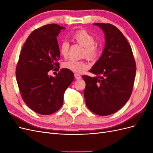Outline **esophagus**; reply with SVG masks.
Returning <instances> with one entry per match:
<instances>
[{"instance_id": "obj_1", "label": "esophagus", "mask_w": 153, "mask_h": 153, "mask_svg": "<svg viewBox=\"0 0 153 153\" xmlns=\"http://www.w3.org/2000/svg\"><path fill=\"white\" fill-rule=\"evenodd\" d=\"M75 79H80V78H81V76L79 75V74L75 73Z\"/></svg>"}]
</instances>
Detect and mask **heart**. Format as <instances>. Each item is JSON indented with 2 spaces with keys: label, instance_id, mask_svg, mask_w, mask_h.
<instances>
[{
  "label": "heart",
  "instance_id": "b5f03b06",
  "mask_svg": "<svg viewBox=\"0 0 153 153\" xmlns=\"http://www.w3.org/2000/svg\"><path fill=\"white\" fill-rule=\"evenodd\" d=\"M72 39L76 43L84 47L82 55L89 60L96 59L100 54V47L95 42L94 36L85 29H79L75 31L72 35ZM69 44L64 41L60 44L59 52L64 57H67L69 53ZM62 67L69 71L75 73H82L89 67L84 61H78L69 59L62 63Z\"/></svg>",
  "mask_w": 153,
  "mask_h": 153
}]
</instances>
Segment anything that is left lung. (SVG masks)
I'll list each match as a JSON object with an SVG mask.
<instances>
[{
  "mask_svg": "<svg viewBox=\"0 0 153 153\" xmlns=\"http://www.w3.org/2000/svg\"><path fill=\"white\" fill-rule=\"evenodd\" d=\"M105 34L101 57L90 69L96 76L84 75V97L91 112L105 116L117 112L130 98L136 74L132 49L122 32L110 24L96 23Z\"/></svg>",
  "mask_w": 153,
  "mask_h": 153,
  "instance_id": "8db88e82",
  "label": "left lung"
}]
</instances>
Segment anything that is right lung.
Listing matches in <instances>:
<instances>
[{
  "mask_svg": "<svg viewBox=\"0 0 153 153\" xmlns=\"http://www.w3.org/2000/svg\"><path fill=\"white\" fill-rule=\"evenodd\" d=\"M62 29L65 27L50 24L32 31L16 64V78L22 98L31 110L41 115H50L61 108L64 92L75 78L65 68L55 77L48 75L50 70L59 69L57 36Z\"/></svg>",
  "mask_w": 153,
  "mask_h": 153,
  "instance_id": "obj_1",
  "label": "right lung"
}]
</instances>
